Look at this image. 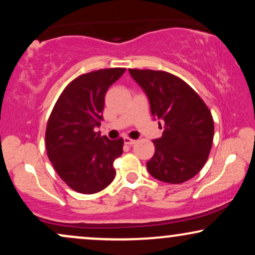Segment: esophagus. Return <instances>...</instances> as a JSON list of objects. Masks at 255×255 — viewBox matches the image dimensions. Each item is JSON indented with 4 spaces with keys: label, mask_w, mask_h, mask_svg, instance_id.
Here are the masks:
<instances>
[{
    "label": "esophagus",
    "mask_w": 255,
    "mask_h": 255,
    "mask_svg": "<svg viewBox=\"0 0 255 255\" xmlns=\"http://www.w3.org/2000/svg\"><path fill=\"white\" fill-rule=\"evenodd\" d=\"M136 142V140H134V139H130V137H128V136H126L125 137V144L126 145H134Z\"/></svg>",
    "instance_id": "esophagus-1"
}]
</instances>
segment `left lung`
<instances>
[{
    "instance_id": "obj_1",
    "label": "left lung",
    "mask_w": 255,
    "mask_h": 255,
    "mask_svg": "<svg viewBox=\"0 0 255 255\" xmlns=\"http://www.w3.org/2000/svg\"><path fill=\"white\" fill-rule=\"evenodd\" d=\"M129 73L147 95L153 118L163 122V135L153 140L156 150L146 164L148 172L166 183L191 180L211 151V111L186 81L171 73L136 68Z\"/></svg>"
}]
</instances>
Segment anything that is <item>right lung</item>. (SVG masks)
Listing matches in <instances>:
<instances>
[{"label":"right lung","instance_id":"right-lung-1","mask_svg":"<svg viewBox=\"0 0 255 255\" xmlns=\"http://www.w3.org/2000/svg\"><path fill=\"white\" fill-rule=\"evenodd\" d=\"M126 68H105L81 74L64 87L45 130L46 153L69 188L93 194L115 178L114 160L124 152V139L109 140L96 127L103 120L105 93Z\"/></svg>","mask_w":255,"mask_h":255}]
</instances>
